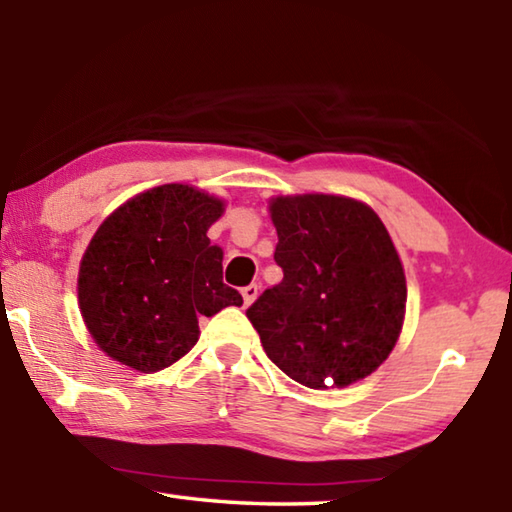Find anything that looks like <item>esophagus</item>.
I'll return each instance as SVG.
<instances>
[{
  "instance_id": "1",
  "label": "esophagus",
  "mask_w": 512,
  "mask_h": 512,
  "mask_svg": "<svg viewBox=\"0 0 512 512\" xmlns=\"http://www.w3.org/2000/svg\"><path fill=\"white\" fill-rule=\"evenodd\" d=\"M257 293H259L257 284H248V287L241 289V296H244V305H246V307L253 305L255 298H257Z\"/></svg>"
}]
</instances>
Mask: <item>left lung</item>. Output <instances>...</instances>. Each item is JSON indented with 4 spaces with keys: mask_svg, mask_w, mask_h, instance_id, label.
Segmentation results:
<instances>
[{
    "mask_svg": "<svg viewBox=\"0 0 512 512\" xmlns=\"http://www.w3.org/2000/svg\"><path fill=\"white\" fill-rule=\"evenodd\" d=\"M268 214L284 277L246 311L268 359L316 391L366 379L393 352L406 314L386 225L368 203L318 192L271 196Z\"/></svg>",
    "mask_w": 512,
    "mask_h": 512,
    "instance_id": "8db88e82",
    "label": "left lung"
}]
</instances>
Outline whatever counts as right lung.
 Wrapping results in <instances>:
<instances>
[{"mask_svg": "<svg viewBox=\"0 0 512 512\" xmlns=\"http://www.w3.org/2000/svg\"><path fill=\"white\" fill-rule=\"evenodd\" d=\"M223 212V198L169 183L103 219L76 284L85 329L101 352L149 375L194 348L198 316L244 305L223 284V250L207 237Z\"/></svg>", "mask_w": 512, "mask_h": 512, "instance_id": "right-lung-1", "label": "right lung"}]
</instances>
